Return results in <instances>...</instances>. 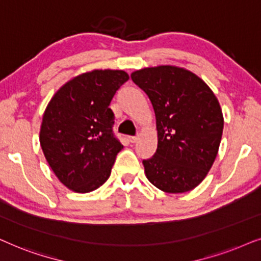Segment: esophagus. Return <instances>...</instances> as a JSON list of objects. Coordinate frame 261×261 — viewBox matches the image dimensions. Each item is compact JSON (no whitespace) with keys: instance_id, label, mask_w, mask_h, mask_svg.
I'll return each instance as SVG.
<instances>
[{"instance_id":"obj_1","label":"esophagus","mask_w":261,"mask_h":261,"mask_svg":"<svg viewBox=\"0 0 261 261\" xmlns=\"http://www.w3.org/2000/svg\"><path fill=\"white\" fill-rule=\"evenodd\" d=\"M137 140H138L137 136H128V141H130L131 143H136Z\"/></svg>"}]
</instances>
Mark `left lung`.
<instances>
[{"mask_svg":"<svg viewBox=\"0 0 261 261\" xmlns=\"http://www.w3.org/2000/svg\"><path fill=\"white\" fill-rule=\"evenodd\" d=\"M144 90L156 117L158 149L143 160L149 181L167 193H184L203 181L216 159L223 114L210 87L174 65L144 68L131 74Z\"/></svg>","mask_w":261,"mask_h":261,"instance_id":"obj_1","label":"left lung"}]
</instances>
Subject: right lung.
<instances>
[{"instance_id":"1","label":"right lung","mask_w":261,"mask_h":261,"mask_svg":"<svg viewBox=\"0 0 261 261\" xmlns=\"http://www.w3.org/2000/svg\"><path fill=\"white\" fill-rule=\"evenodd\" d=\"M128 80L124 70H93L71 79L52 96L39 141L55 175L69 190L92 192L106 182L123 145L114 137L111 100Z\"/></svg>"}]
</instances>
